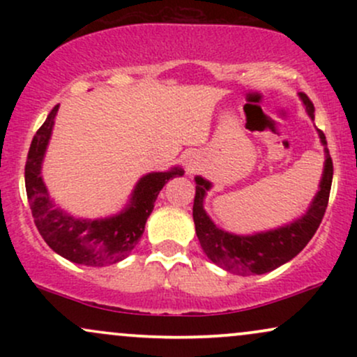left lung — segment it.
Listing matches in <instances>:
<instances>
[{
    "label": "left lung",
    "instance_id": "1",
    "mask_svg": "<svg viewBox=\"0 0 357 357\" xmlns=\"http://www.w3.org/2000/svg\"><path fill=\"white\" fill-rule=\"evenodd\" d=\"M301 97L309 116L314 119L312 100L305 93H301ZM319 136H321L322 144L326 146V136L322 130H319ZM333 159H331L329 149L326 147V166H324L321 190L315 195L309 211L301 220L287 227L257 233L252 236L231 235L213 225V221L203 210V199L206 191L210 190V183L198 176L195 203H192V220H195L196 235H198L203 252L213 264L238 275H261L292 260L309 243L326 215L331 184H333Z\"/></svg>",
    "mask_w": 357,
    "mask_h": 357
}]
</instances>
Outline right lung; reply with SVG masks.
<instances>
[{
    "instance_id": "add662e5",
    "label": "right lung",
    "mask_w": 357,
    "mask_h": 357,
    "mask_svg": "<svg viewBox=\"0 0 357 357\" xmlns=\"http://www.w3.org/2000/svg\"><path fill=\"white\" fill-rule=\"evenodd\" d=\"M56 110L59 105L52 109L47 121L36 130L24 165V186L35 225L48 247L73 264L92 267L116 264L139 243L159 191L171 178L183 176V169L174 167L167 173L144 176L132 192L129 208L121 215L105 220L72 218L53 206L40 176Z\"/></svg>"
}]
</instances>
